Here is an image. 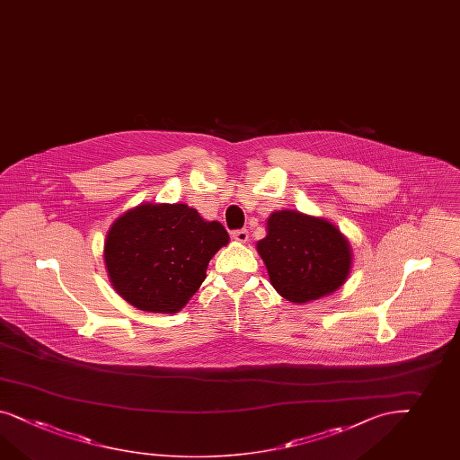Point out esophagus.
Wrapping results in <instances>:
<instances>
[{"label":"esophagus","mask_w":460,"mask_h":460,"mask_svg":"<svg viewBox=\"0 0 460 460\" xmlns=\"http://www.w3.org/2000/svg\"><path fill=\"white\" fill-rule=\"evenodd\" d=\"M233 237L236 239L237 243H246L249 239V231L248 229H237L233 233Z\"/></svg>","instance_id":"esophagus-1"}]
</instances>
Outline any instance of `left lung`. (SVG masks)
Instances as JSON below:
<instances>
[{"mask_svg": "<svg viewBox=\"0 0 460 460\" xmlns=\"http://www.w3.org/2000/svg\"><path fill=\"white\" fill-rule=\"evenodd\" d=\"M256 249L283 298L303 305L332 295L349 276L353 251L335 224L299 211H274Z\"/></svg>", "mask_w": 460, "mask_h": 460, "instance_id": "left-lung-1", "label": "left lung"}]
</instances>
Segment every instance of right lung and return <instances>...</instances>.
<instances>
[{
  "label": "right lung",
  "mask_w": 460,
  "mask_h": 460,
  "mask_svg": "<svg viewBox=\"0 0 460 460\" xmlns=\"http://www.w3.org/2000/svg\"><path fill=\"white\" fill-rule=\"evenodd\" d=\"M229 243L217 221L187 204H140L113 221L103 261L113 289L137 310L177 313L206 279L212 256Z\"/></svg>",
  "instance_id": "right-lung-1"
}]
</instances>
